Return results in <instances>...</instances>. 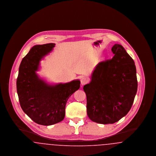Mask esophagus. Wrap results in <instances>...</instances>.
<instances>
[{"instance_id":"esophagus-1","label":"esophagus","mask_w":156,"mask_h":156,"mask_svg":"<svg viewBox=\"0 0 156 156\" xmlns=\"http://www.w3.org/2000/svg\"><path fill=\"white\" fill-rule=\"evenodd\" d=\"M88 82V79L87 77H82L81 80L82 85H84Z\"/></svg>"}]
</instances>
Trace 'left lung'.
Instances as JSON below:
<instances>
[{
	"instance_id": "obj_1",
	"label": "left lung",
	"mask_w": 156,
	"mask_h": 156,
	"mask_svg": "<svg viewBox=\"0 0 156 156\" xmlns=\"http://www.w3.org/2000/svg\"><path fill=\"white\" fill-rule=\"evenodd\" d=\"M111 59L99 62L83 86L87 115L92 121L112 124L126 116L132 108L137 90L133 59L121 45L112 48Z\"/></svg>"
}]
</instances>
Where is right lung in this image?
Returning a JSON list of instances; mask_svg holds the SVG:
<instances>
[{
    "mask_svg": "<svg viewBox=\"0 0 156 156\" xmlns=\"http://www.w3.org/2000/svg\"><path fill=\"white\" fill-rule=\"evenodd\" d=\"M55 44L36 45L23 58L16 86L23 112L37 124L49 126L62 121L68 98L80 87L78 80L51 85L39 78L40 61L51 52Z\"/></svg>",
    "mask_w": 156,
    "mask_h": 156,
    "instance_id": "1",
    "label": "right lung"
}]
</instances>
